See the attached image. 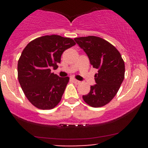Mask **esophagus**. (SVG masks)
<instances>
[{
	"label": "esophagus",
	"instance_id": "1",
	"mask_svg": "<svg viewBox=\"0 0 148 148\" xmlns=\"http://www.w3.org/2000/svg\"><path fill=\"white\" fill-rule=\"evenodd\" d=\"M71 80H72V81L74 82V83L77 84H80V82H79V81H78V80L72 78V79H71Z\"/></svg>",
	"mask_w": 148,
	"mask_h": 148
}]
</instances>
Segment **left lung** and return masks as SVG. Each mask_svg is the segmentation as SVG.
<instances>
[{
  "instance_id": "obj_1",
  "label": "left lung",
  "mask_w": 148,
  "mask_h": 148,
  "mask_svg": "<svg viewBox=\"0 0 148 148\" xmlns=\"http://www.w3.org/2000/svg\"><path fill=\"white\" fill-rule=\"evenodd\" d=\"M74 41L86 53L93 68L98 69L95 75L96 84L91 86L89 93L83 95L84 101L93 107L104 106L114 98L125 78V63L120 53L97 36L79 37Z\"/></svg>"
}]
</instances>
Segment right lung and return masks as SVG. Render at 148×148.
Instances as JSON below:
<instances>
[{"label":"right lung","mask_w":148,"mask_h":148,"mask_svg":"<svg viewBox=\"0 0 148 148\" xmlns=\"http://www.w3.org/2000/svg\"><path fill=\"white\" fill-rule=\"evenodd\" d=\"M74 40L61 36H44L28 43L18 62V79L30 102L41 110H51L62 99L69 78L51 72L57 69L66 49Z\"/></svg>","instance_id":"right-lung-1"}]
</instances>
